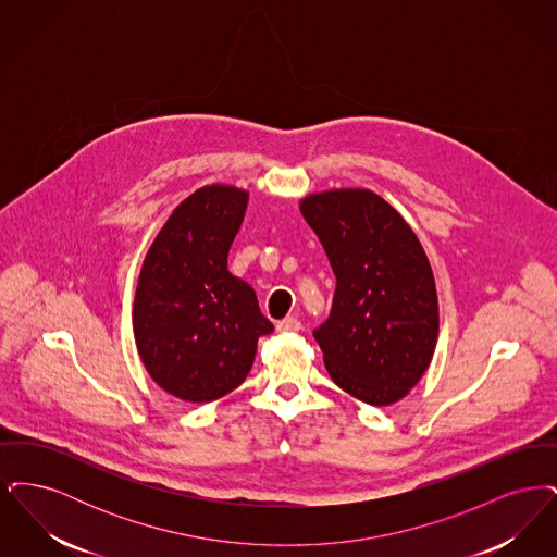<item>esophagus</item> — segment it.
Instances as JSON below:
<instances>
[{"mask_svg":"<svg viewBox=\"0 0 557 557\" xmlns=\"http://www.w3.org/2000/svg\"><path fill=\"white\" fill-rule=\"evenodd\" d=\"M275 327H277V332H298L302 325L296 318H284L277 321Z\"/></svg>","mask_w":557,"mask_h":557,"instance_id":"obj_1","label":"esophagus"}]
</instances>
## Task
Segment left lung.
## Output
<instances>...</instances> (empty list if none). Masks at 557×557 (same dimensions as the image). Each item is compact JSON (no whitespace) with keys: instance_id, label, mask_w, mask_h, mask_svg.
Here are the masks:
<instances>
[{"instance_id":"1","label":"left lung","mask_w":557,"mask_h":557,"mask_svg":"<svg viewBox=\"0 0 557 557\" xmlns=\"http://www.w3.org/2000/svg\"><path fill=\"white\" fill-rule=\"evenodd\" d=\"M336 275L330 318L313 332L336 386L368 405L405 397L438 341L432 267L407 221L370 189L300 200Z\"/></svg>"}]
</instances>
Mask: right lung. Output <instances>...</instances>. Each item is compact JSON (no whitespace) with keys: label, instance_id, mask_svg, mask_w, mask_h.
<instances>
[{"label":"right lung","instance_id":"right-lung-1","mask_svg":"<svg viewBox=\"0 0 557 557\" xmlns=\"http://www.w3.org/2000/svg\"><path fill=\"white\" fill-rule=\"evenodd\" d=\"M248 205L234 186L200 187L171 212L139 271L133 334L150 377L173 397L211 403L246 380L273 332L255 290L227 269Z\"/></svg>","mask_w":557,"mask_h":557}]
</instances>
